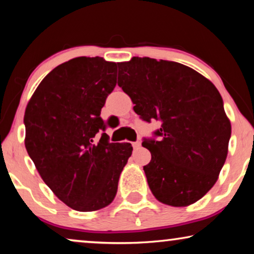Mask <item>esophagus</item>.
<instances>
[{
  "label": "esophagus",
  "mask_w": 254,
  "mask_h": 254,
  "mask_svg": "<svg viewBox=\"0 0 254 254\" xmlns=\"http://www.w3.org/2000/svg\"><path fill=\"white\" fill-rule=\"evenodd\" d=\"M133 147H134V149H138V148L141 147V142L140 141L133 142Z\"/></svg>",
  "instance_id": "34e87169"
}]
</instances>
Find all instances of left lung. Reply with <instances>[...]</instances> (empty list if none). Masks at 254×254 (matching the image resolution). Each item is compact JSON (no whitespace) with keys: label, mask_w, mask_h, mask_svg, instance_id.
Segmentation results:
<instances>
[{"label":"left lung","mask_w":254,"mask_h":254,"mask_svg":"<svg viewBox=\"0 0 254 254\" xmlns=\"http://www.w3.org/2000/svg\"><path fill=\"white\" fill-rule=\"evenodd\" d=\"M118 85L143 121H161L143 166L156 199L190 206L216 183L228 155L231 125L223 99L209 79L178 62L134 57L120 62Z\"/></svg>","instance_id":"obj_1"}]
</instances>
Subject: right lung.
Instances as JSON below:
<instances>
[{
	"mask_svg": "<svg viewBox=\"0 0 254 254\" xmlns=\"http://www.w3.org/2000/svg\"><path fill=\"white\" fill-rule=\"evenodd\" d=\"M116 62L79 57L54 68L24 116L25 148L45 184L68 207L95 211L116 196L130 143H110L100 118L117 85Z\"/></svg>",
	"mask_w": 254,
	"mask_h": 254,
	"instance_id": "right-lung-1",
	"label": "right lung"
}]
</instances>
